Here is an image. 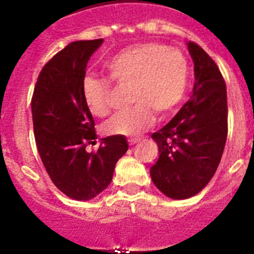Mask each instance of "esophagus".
Returning <instances> with one entry per match:
<instances>
[{
    "mask_svg": "<svg viewBox=\"0 0 254 254\" xmlns=\"http://www.w3.org/2000/svg\"><path fill=\"white\" fill-rule=\"evenodd\" d=\"M139 141H141V138H131L129 139V145H130V146H134L135 143H138Z\"/></svg>",
    "mask_w": 254,
    "mask_h": 254,
    "instance_id": "34e87169",
    "label": "esophagus"
}]
</instances>
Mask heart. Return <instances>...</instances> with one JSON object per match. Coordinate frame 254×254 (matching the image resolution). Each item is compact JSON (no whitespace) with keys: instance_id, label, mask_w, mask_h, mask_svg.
Wrapping results in <instances>:
<instances>
[{"instance_id":"obj_1","label":"heart","mask_w":254,"mask_h":254,"mask_svg":"<svg viewBox=\"0 0 254 254\" xmlns=\"http://www.w3.org/2000/svg\"><path fill=\"white\" fill-rule=\"evenodd\" d=\"M112 80L130 84L129 109L107 120V135H137L150 127L155 114L167 117L183 103L190 85L189 62L177 49L155 42H143L120 50L105 63ZM81 96L88 112L104 117L111 109V83L93 73L81 80Z\"/></svg>"}]
</instances>
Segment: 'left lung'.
Returning <instances> with one entry per match:
<instances>
[{
  "mask_svg": "<svg viewBox=\"0 0 254 254\" xmlns=\"http://www.w3.org/2000/svg\"><path fill=\"white\" fill-rule=\"evenodd\" d=\"M193 62L191 99L167 125L151 134L159 158L151 181L171 199H187L208 185L220 163L228 134L227 88L216 63L193 42L187 43Z\"/></svg>",
  "mask_w": 254,
  "mask_h": 254,
  "instance_id": "left-lung-1",
  "label": "left lung"
}]
</instances>
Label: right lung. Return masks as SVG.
I'll return each instance as SVG.
<instances>
[{
	"label": "right lung",
	"instance_id": "obj_1",
	"mask_svg": "<svg viewBox=\"0 0 254 254\" xmlns=\"http://www.w3.org/2000/svg\"><path fill=\"white\" fill-rule=\"evenodd\" d=\"M103 42L76 41L65 46L42 68L31 100L42 162L54 185L75 200H89L107 189L116 163L127 150L124 135L101 138L95 153L85 150L97 135L81 96V80L89 58Z\"/></svg>",
	"mask_w": 254,
	"mask_h": 254
}]
</instances>
